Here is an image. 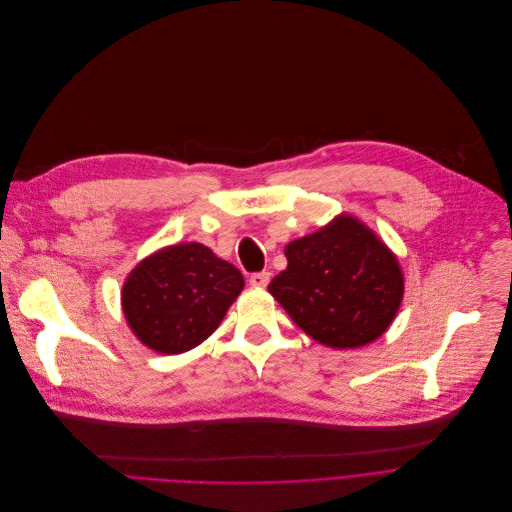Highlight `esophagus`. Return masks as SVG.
<instances>
[{
  "instance_id": "1",
  "label": "esophagus",
  "mask_w": 512,
  "mask_h": 512,
  "mask_svg": "<svg viewBox=\"0 0 512 512\" xmlns=\"http://www.w3.org/2000/svg\"><path fill=\"white\" fill-rule=\"evenodd\" d=\"M268 282H270V272H266V270L254 272V274L250 276V284H252V286L264 288V286H268Z\"/></svg>"
}]
</instances>
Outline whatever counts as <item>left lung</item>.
Here are the masks:
<instances>
[{"instance_id": "8db88e82", "label": "left lung", "mask_w": 512, "mask_h": 512, "mask_svg": "<svg viewBox=\"0 0 512 512\" xmlns=\"http://www.w3.org/2000/svg\"><path fill=\"white\" fill-rule=\"evenodd\" d=\"M288 266L268 284L288 317L315 341L361 347L391 325L403 296L395 256L359 220L343 216L294 240Z\"/></svg>"}]
</instances>
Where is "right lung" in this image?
<instances>
[{
  "label": "right lung",
  "mask_w": 512,
  "mask_h": 512,
  "mask_svg": "<svg viewBox=\"0 0 512 512\" xmlns=\"http://www.w3.org/2000/svg\"><path fill=\"white\" fill-rule=\"evenodd\" d=\"M244 288L240 270L201 244H177L145 258L123 286L135 335L167 355L208 339Z\"/></svg>",
  "instance_id": "obj_1"
}]
</instances>
